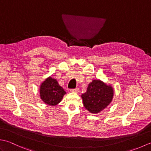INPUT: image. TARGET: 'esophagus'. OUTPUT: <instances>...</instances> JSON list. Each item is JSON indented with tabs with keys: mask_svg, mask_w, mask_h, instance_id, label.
Returning a JSON list of instances; mask_svg holds the SVG:
<instances>
[{
	"mask_svg": "<svg viewBox=\"0 0 151 151\" xmlns=\"http://www.w3.org/2000/svg\"><path fill=\"white\" fill-rule=\"evenodd\" d=\"M70 91H72V92H76V93H78V91H79V89L78 88H75V89H71L70 90Z\"/></svg>",
	"mask_w": 151,
	"mask_h": 151,
	"instance_id": "esophagus-1",
	"label": "esophagus"
}]
</instances>
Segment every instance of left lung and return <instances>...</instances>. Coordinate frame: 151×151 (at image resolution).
<instances>
[{
	"label": "left lung",
	"mask_w": 151,
	"mask_h": 151,
	"mask_svg": "<svg viewBox=\"0 0 151 151\" xmlns=\"http://www.w3.org/2000/svg\"><path fill=\"white\" fill-rule=\"evenodd\" d=\"M114 95L111 86L99 80H93L89 84L87 91L82 95L84 107L93 114H97L110 103Z\"/></svg>",
	"instance_id": "left-lung-1"
}]
</instances>
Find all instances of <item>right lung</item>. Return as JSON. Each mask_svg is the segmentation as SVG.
I'll use <instances>...</instances> for the list:
<instances>
[{"label":"right lung","mask_w":151,"mask_h":151,"mask_svg":"<svg viewBox=\"0 0 151 151\" xmlns=\"http://www.w3.org/2000/svg\"><path fill=\"white\" fill-rule=\"evenodd\" d=\"M66 93L62 87L58 84L56 79L47 78L40 86V97L45 103L55 106L62 101Z\"/></svg>","instance_id":"obj_1"}]
</instances>
